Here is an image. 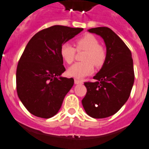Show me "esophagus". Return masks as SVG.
I'll return each mask as SVG.
<instances>
[{
  "mask_svg": "<svg viewBox=\"0 0 149 149\" xmlns=\"http://www.w3.org/2000/svg\"><path fill=\"white\" fill-rule=\"evenodd\" d=\"M74 82L76 85H82V84H83V82H82V81H81V80H79V79H75Z\"/></svg>",
  "mask_w": 149,
  "mask_h": 149,
  "instance_id": "1",
  "label": "esophagus"
}]
</instances>
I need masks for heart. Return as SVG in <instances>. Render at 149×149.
Returning <instances> with one entry per match:
<instances>
[{"mask_svg": "<svg viewBox=\"0 0 149 149\" xmlns=\"http://www.w3.org/2000/svg\"><path fill=\"white\" fill-rule=\"evenodd\" d=\"M77 51L85 50L82 55L83 62L76 63L70 67L67 73L70 76L76 79H82L91 74L94 71V65L97 68L102 67L106 60L105 49L99 45V41L94 36L87 34L77 39L75 42ZM75 50L71 44L68 42L62 44L60 54L67 64H71L75 58Z\"/></svg>", "mask_w": 149, "mask_h": 149, "instance_id": "obj_1", "label": "heart"}]
</instances>
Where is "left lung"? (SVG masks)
<instances>
[{
	"mask_svg": "<svg viewBox=\"0 0 149 149\" xmlns=\"http://www.w3.org/2000/svg\"><path fill=\"white\" fill-rule=\"evenodd\" d=\"M88 31L103 38L107 55L103 67L94 76L96 82L84 83L87 93L82 103L89 116L104 118L116 114L128 100L134 82V63L128 47L110 28Z\"/></svg>",
	"mask_w": 149,
	"mask_h": 149,
	"instance_id": "1",
	"label": "left lung"
}]
</instances>
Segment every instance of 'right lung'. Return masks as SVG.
Segmentation results:
<instances>
[{
    "mask_svg": "<svg viewBox=\"0 0 149 149\" xmlns=\"http://www.w3.org/2000/svg\"><path fill=\"white\" fill-rule=\"evenodd\" d=\"M83 28L54 25L33 36L23 52L16 70L19 99L29 112L49 118L60 109L74 80L62 77L65 71L60 49Z\"/></svg>",
    "mask_w": 149,
    "mask_h": 149,
    "instance_id": "add662e5",
    "label": "right lung"
}]
</instances>
